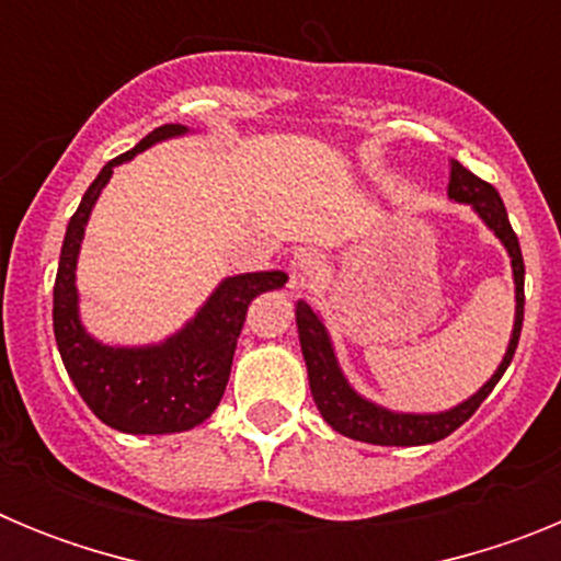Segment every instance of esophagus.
<instances>
[{
  "label": "esophagus",
  "mask_w": 561,
  "mask_h": 561,
  "mask_svg": "<svg viewBox=\"0 0 561 561\" xmlns=\"http://www.w3.org/2000/svg\"><path fill=\"white\" fill-rule=\"evenodd\" d=\"M323 272H325L323 257L317 255V252H300V255L291 257V264H289V289L291 291L311 289V286L323 277Z\"/></svg>",
  "instance_id": "1"
}]
</instances>
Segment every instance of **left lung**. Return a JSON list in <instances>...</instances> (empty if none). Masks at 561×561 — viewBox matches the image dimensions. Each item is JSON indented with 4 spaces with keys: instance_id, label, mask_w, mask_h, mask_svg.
Listing matches in <instances>:
<instances>
[{
    "instance_id": "obj_1",
    "label": "left lung",
    "mask_w": 561,
    "mask_h": 561,
    "mask_svg": "<svg viewBox=\"0 0 561 561\" xmlns=\"http://www.w3.org/2000/svg\"><path fill=\"white\" fill-rule=\"evenodd\" d=\"M449 202L472 207L474 216L494 232V238L512 257L514 325L503 359H500L497 370L483 381V388L474 390L469 399L458 401L455 408L438 410V413H401V410H390L385 404L365 399L351 385L348 376L342 374L334 342H331V334L325 329L320 311L311 309L306 300H297V336H300V351H304L306 370H309L311 396H314V404L325 419V424L340 435H345V438L365 440V444H376V447H424V444H435V440L453 435L463 421L472 419L474 410L483 404V399L492 393L500 376L505 374V368L512 365L519 331H523L525 311V264L523 252H519V241L514 236L500 193L489 182L478 180L458 160L453 162V173H449Z\"/></svg>"
}]
</instances>
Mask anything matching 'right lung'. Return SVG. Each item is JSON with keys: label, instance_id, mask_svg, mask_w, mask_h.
Masks as SVG:
<instances>
[{"label": "right lung", "instance_id": "obj_1", "mask_svg": "<svg viewBox=\"0 0 561 561\" xmlns=\"http://www.w3.org/2000/svg\"><path fill=\"white\" fill-rule=\"evenodd\" d=\"M193 134L187 126L168 123L153 128L131 151L101 168L98 180L83 193L76 216L69 219L58 257L53 289V331L69 379L87 408L117 433L171 435L199 427L213 415L230 379L232 354L250 304L257 295L284 289L289 275L241 272L219 280L191 320L173 334L146 345H112L87 331L78 295V255L87 236L89 216L112 180L114 168L134 160L157 142Z\"/></svg>", "mask_w": 561, "mask_h": 561}]
</instances>
